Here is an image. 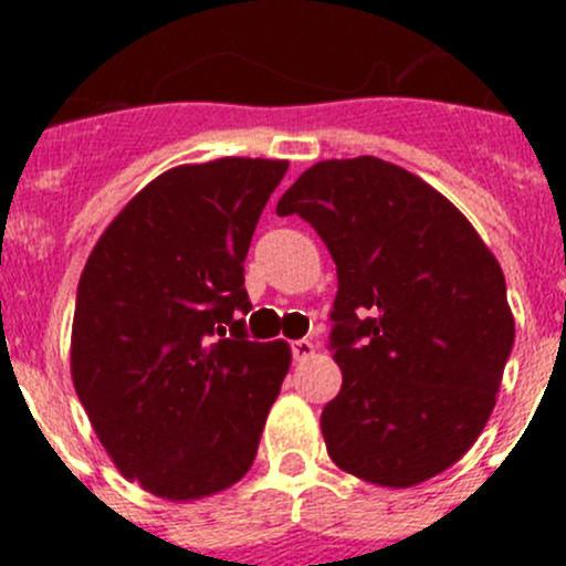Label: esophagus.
<instances>
[{"instance_id":"34e87169","label":"esophagus","mask_w":566,"mask_h":566,"mask_svg":"<svg viewBox=\"0 0 566 566\" xmlns=\"http://www.w3.org/2000/svg\"><path fill=\"white\" fill-rule=\"evenodd\" d=\"M290 350H293L295 361H306L310 356H315V345L310 339H295L290 342Z\"/></svg>"}]
</instances>
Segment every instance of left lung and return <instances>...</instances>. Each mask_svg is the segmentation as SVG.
<instances>
[{
  "mask_svg": "<svg viewBox=\"0 0 566 566\" xmlns=\"http://www.w3.org/2000/svg\"><path fill=\"white\" fill-rule=\"evenodd\" d=\"M276 213L310 221L336 262L331 460L380 488L447 471L488 424L515 342L499 260L443 193L375 156L315 164Z\"/></svg>",
  "mask_w": 566,
  "mask_h": 566,
  "instance_id": "1",
  "label": "left lung"
}]
</instances>
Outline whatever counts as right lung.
<instances>
[{
  "label": "right lung",
  "mask_w": 566,
  "mask_h": 566,
  "mask_svg": "<svg viewBox=\"0 0 566 566\" xmlns=\"http://www.w3.org/2000/svg\"><path fill=\"white\" fill-rule=\"evenodd\" d=\"M284 172L219 158L158 175L78 279L73 386L119 473L153 495L205 499L254 462L290 347L249 342L238 312L251 310L243 260Z\"/></svg>",
  "instance_id": "1"
}]
</instances>
